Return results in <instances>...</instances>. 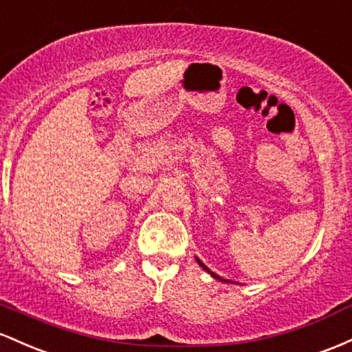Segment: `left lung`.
I'll list each match as a JSON object with an SVG mask.
<instances>
[{
	"label": "left lung",
	"mask_w": 352,
	"mask_h": 352,
	"mask_svg": "<svg viewBox=\"0 0 352 352\" xmlns=\"http://www.w3.org/2000/svg\"><path fill=\"white\" fill-rule=\"evenodd\" d=\"M196 261H197V264H199V266L201 267H203V270L204 271H206L208 272V274H211L212 276V278H214V279H218V281H221V283H231L232 284V281H229V279H224V278H221V276H218V274H216V272H212L211 270H209V267L206 266V264H204L203 261H201V259L199 258H196Z\"/></svg>",
	"instance_id": "8db88e82"
}]
</instances>
